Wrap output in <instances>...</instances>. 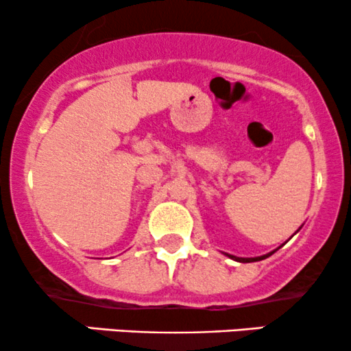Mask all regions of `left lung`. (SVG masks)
Returning <instances> with one entry per match:
<instances>
[{"label":"left lung","instance_id":"8db88e82","mask_svg":"<svg viewBox=\"0 0 351 351\" xmlns=\"http://www.w3.org/2000/svg\"><path fill=\"white\" fill-rule=\"evenodd\" d=\"M299 229H297V231H299ZM276 251H277V249H276ZM276 251H272V252H269V254H264V256H259V257H236V256H231V254H226V256L231 257V259L237 261V263H256V261H263V259H265V257L272 256V254L276 252Z\"/></svg>","mask_w":351,"mask_h":351}]
</instances>
